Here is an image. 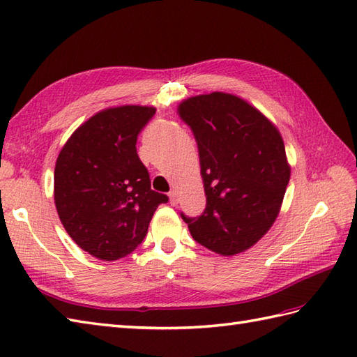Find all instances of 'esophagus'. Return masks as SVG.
<instances>
[{"label":"esophagus","instance_id":"obj_1","mask_svg":"<svg viewBox=\"0 0 357 357\" xmlns=\"http://www.w3.org/2000/svg\"><path fill=\"white\" fill-rule=\"evenodd\" d=\"M169 198H170V204H172V206H176V204H178V196H176V192L172 190V192L169 193Z\"/></svg>","mask_w":357,"mask_h":357}]
</instances>
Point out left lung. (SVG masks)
I'll return each instance as SVG.
<instances>
[{"label": "left lung", "mask_w": 357, "mask_h": 357, "mask_svg": "<svg viewBox=\"0 0 357 357\" xmlns=\"http://www.w3.org/2000/svg\"><path fill=\"white\" fill-rule=\"evenodd\" d=\"M178 113L198 144L207 196L199 218L183 219L211 252H245L271 229L282 206L291 173L282 136L255 105L231 93L187 98Z\"/></svg>", "instance_id": "8db88e82"}]
</instances>
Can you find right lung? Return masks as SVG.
<instances>
[{
  "instance_id": "right-lung-1",
  "label": "right lung",
  "mask_w": 357,
  "mask_h": 357,
  "mask_svg": "<svg viewBox=\"0 0 357 357\" xmlns=\"http://www.w3.org/2000/svg\"><path fill=\"white\" fill-rule=\"evenodd\" d=\"M149 105L95 113L63 146L55 164L58 216L78 247L101 261L130 255L146 238L165 195L151 190L136 139L155 115Z\"/></svg>"
}]
</instances>
